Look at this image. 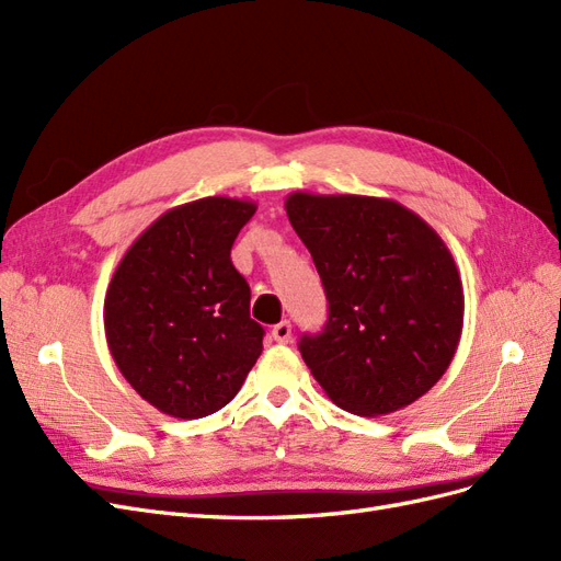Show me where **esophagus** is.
<instances>
[{
  "label": "esophagus",
  "mask_w": 561,
  "mask_h": 561,
  "mask_svg": "<svg viewBox=\"0 0 561 561\" xmlns=\"http://www.w3.org/2000/svg\"><path fill=\"white\" fill-rule=\"evenodd\" d=\"M271 334H274V339L278 344H287L293 339V325L290 320H280L278 325H274V330H271Z\"/></svg>",
  "instance_id": "34e87169"
}]
</instances>
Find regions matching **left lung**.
<instances>
[{
	"mask_svg": "<svg viewBox=\"0 0 561 561\" xmlns=\"http://www.w3.org/2000/svg\"><path fill=\"white\" fill-rule=\"evenodd\" d=\"M330 313L299 351L328 398L358 416L412 404L445 375L463 330V285L437 231L398 201L295 192Z\"/></svg>",
	"mask_w": 561,
	"mask_h": 561,
	"instance_id": "1",
	"label": "left lung"
}]
</instances>
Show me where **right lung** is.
<instances>
[{
	"instance_id": "1",
	"label": "right lung",
	"mask_w": 561,
	"mask_h": 561,
	"mask_svg": "<svg viewBox=\"0 0 561 561\" xmlns=\"http://www.w3.org/2000/svg\"><path fill=\"white\" fill-rule=\"evenodd\" d=\"M257 206L208 196L163 213L118 262L105 336L124 379L159 412L201 419L239 393L262 353L231 245Z\"/></svg>"
}]
</instances>
